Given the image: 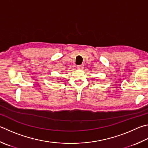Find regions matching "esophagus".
I'll list each match as a JSON object with an SVG mask.
<instances>
[{"label": "esophagus", "mask_w": 148, "mask_h": 148, "mask_svg": "<svg viewBox=\"0 0 148 148\" xmlns=\"http://www.w3.org/2000/svg\"><path fill=\"white\" fill-rule=\"evenodd\" d=\"M77 69H78L79 70H82L83 68H84V65H78L77 66Z\"/></svg>", "instance_id": "esophagus-1"}]
</instances>
